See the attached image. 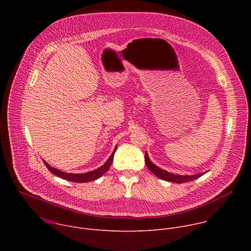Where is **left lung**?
Wrapping results in <instances>:
<instances>
[{
    "mask_svg": "<svg viewBox=\"0 0 251 251\" xmlns=\"http://www.w3.org/2000/svg\"><path fill=\"white\" fill-rule=\"evenodd\" d=\"M145 163L146 166L149 168V170L158 177L162 178V180L165 181H169V182H173V183H176V184H182V183H187V182H191L196 180V178L200 177L201 176L203 175V173L201 174H197V175H192V176H182V175H175L172 173H169L167 171H164L162 169H160L159 167L155 166L149 159L147 152L145 153Z\"/></svg>",
    "mask_w": 251,
    "mask_h": 251,
    "instance_id": "left-lung-1",
    "label": "left lung"
}]
</instances>
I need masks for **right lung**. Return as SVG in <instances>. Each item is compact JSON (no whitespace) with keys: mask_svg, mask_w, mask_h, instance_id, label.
<instances>
[{"mask_svg":"<svg viewBox=\"0 0 251 251\" xmlns=\"http://www.w3.org/2000/svg\"><path fill=\"white\" fill-rule=\"evenodd\" d=\"M116 149H117V147L114 149V151L111 154V156L109 157V159L107 160V162L103 166H101L100 168H98V169H96L94 171H91V172H88V173H85V174H68V173H64V172H61V171H59L57 169H54V168L50 167L45 161H44V163H45L46 167L49 169L50 172H51L55 176L63 178V180H67V181L75 182V183H87V182H91V181L97 180V178L100 177L105 172L108 171V169L110 168V166L112 164L113 157H114Z\"/></svg>","mask_w":251,"mask_h":251,"instance_id":"1","label":"right lung"}]
</instances>
